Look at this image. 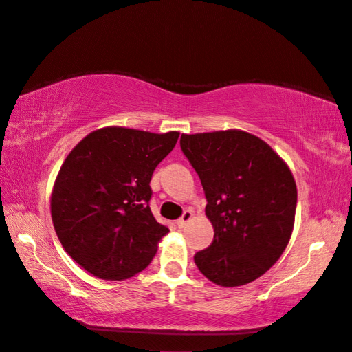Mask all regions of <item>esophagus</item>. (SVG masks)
Instances as JSON below:
<instances>
[{"label": "esophagus", "instance_id": "1", "mask_svg": "<svg viewBox=\"0 0 352 352\" xmlns=\"http://www.w3.org/2000/svg\"><path fill=\"white\" fill-rule=\"evenodd\" d=\"M191 219H193V211H190V210H185L184 211V214L177 219L176 221V223H177V227L179 228H184L185 225H187Z\"/></svg>", "mask_w": 352, "mask_h": 352}]
</instances>
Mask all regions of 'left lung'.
I'll list each match as a JSON object with an SVG mask.
<instances>
[{
    "label": "left lung",
    "instance_id": "1",
    "mask_svg": "<svg viewBox=\"0 0 352 352\" xmlns=\"http://www.w3.org/2000/svg\"><path fill=\"white\" fill-rule=\"evenodd\" d=\"M207 197L213 243L195 263L208 280L241 287L267 273L287 248L294 227L297 187L283 159L242 130L181 136Z\"/></svg>",
    "mask_w": 352,
    "mask_h": 352
}]
</instances>
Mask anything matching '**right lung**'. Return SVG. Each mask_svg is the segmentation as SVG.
Wrapping results in <instances>:
<instances>
[{"label":"right lung","instance_id":"right-lung-1","mask_svg":"<svg viewBox=\"0 0 352 352\" xmlns=\"http://www.w3.org/2000/svg\"><path fill=\"white\" fill-rule=\"evenodd\" d=\"M177 138L179 131L104 127L65 157L52 191V221L65 253L90 274L122 280L150 265L168 233L151 214L150 181Z\"/></svg>","mask_w":352,"mask_h":352}]
</instances>
